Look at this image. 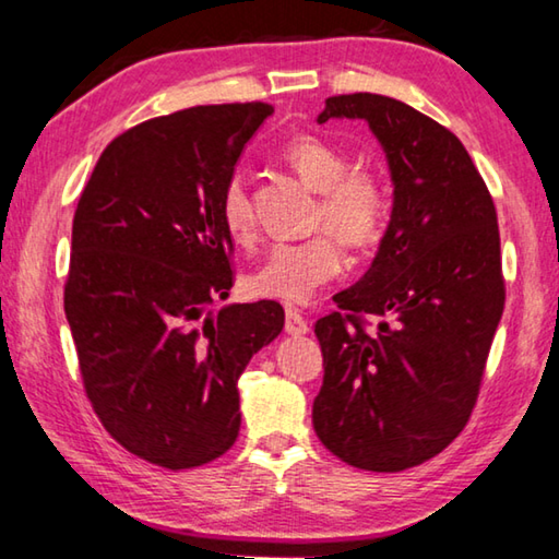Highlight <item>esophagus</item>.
Instances as JSON below:
<instances>
[{
  "instance_id": "34e87169",
  "label": "esophagus",
  "mask_w": 559,
  "mask_h": 559,
  "mask_svg": "<svg viewBox=\"0 0 559 559\" xmlns=\"http://www.w3.org/2000/svg\"><path fill=\"white\" fill-rule=\"evenodd\" d=\"M308 320L302 318L296 308H286V333L288 335H293V337H300V335H306L308 333Z\"/></svg>"
}]
</instances>
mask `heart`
Returning <instances> with one entry per match:
<instances>
[{"instance_id":"obj_1","label":"heart","mask_w":559,"mask_h":559,"mask_svg":"<svg viewBox=\"0 0 559 559\" xmlns=\"http://www.w3.org/2000/svg\"><path fill=\"white\" fill-rule=\"evenodd\" d=\"M283 157L313 192H320L316 226H325L353 249H367L382 239L392 216V197L384 179L370 169H349V159L323 138L302 135L290 140ZM219 216L236 243H251V194L241 175L229 177L222 189ZM343 273V251L328 231L306 241L273 243L249 286L261 298L308 302L325 283Z\"/></svg>"}]
</instances>
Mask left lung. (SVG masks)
<instances>
[{
  "mask_svg": "<svg viewBox=\"0 0 559 559\" xmlns=\"http://www.w3.org/2000/svg\"><path fill=\"white\" fill-rule=\"evenodd\" d=\"M330 118L370 126L394 202L372 266L316 323L325 374L313 427L349 466L394 473L447 449L476 404L506 306L498 216L466 147L437 120L377 93L328 98L318 122Z\"/></svg>",
  "mask_w": 559,
  "mask_h": 559,
  "instance_id": "8db88e82",
  "label": "left lung"
}]
</instances>
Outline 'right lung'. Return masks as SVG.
Listing matches in <instances>:
<instances>
[{"mask_svg":"<svg viewBox=\"0 0 559 559\" xmlns=\"http://www.w3.org/2000/svg\"><path fill=\"white\" fill-rule=\"evenodd\" d=\"M266 103L197 106L140 122L103 150L73 216L66 320L103 427L163 468L234 447L239 377L283 330L276 300L231 302L219 200Z\"/></svg>","mask_w":559,"mask_h":559,"instance_id":"add662e5","label":"right lung"}]
</instances>
